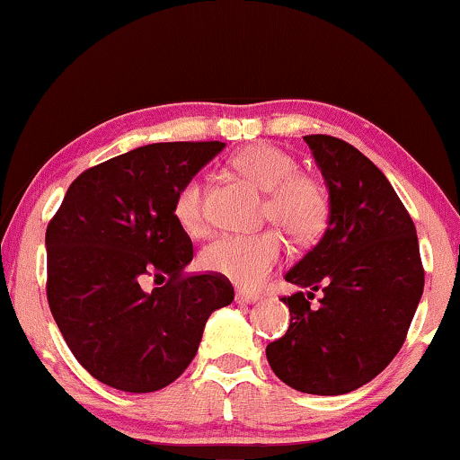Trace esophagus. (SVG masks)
<instances>
[{
    "instance_id": "esophagus-1",
    "label": "esophagus",
    "mask_w": 460,
    "mask_h": 460,
    "mask_svg": "<svg viewBox=\"0 0 460 460\" xmlns=\"http://www.w3.org/2000/svg\"><path fill=\"white\" fill-rule=\"evenodd\" d=\"M257 299H260V295H257V293H247V291H238L236 293L238 304H255Z\"/></svg>"
}]
</instances>
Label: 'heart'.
Wrapping results in <instances>:
<instances>
[{
    "label": "heart",
    "instance_id": "b5f03b06",
    "mask_svg": "<svg viewBox=\"0 0 460 460\" xmlns=\"http://www.w3.org/2000/svg\"><path fill=\"white\" fill-rule=\"evenodd\" d=\"M232 167L268 192L263 217L272 219L299 243H312L323 236L331 217L329 192L314 175L299 173L291 155L272 144H251L232 156ZM173 216L188 234L205 230L200 180L192 178L180 188L173 200ZM282 253L285 243L276 230L226 234L207 244L200 253V266L238 287L253 288L272 274Z\"/></svg>",
    "mask_w": 460,
    "mask_h": 460
}]
</instances>
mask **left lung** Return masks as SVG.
I'll list each match as a JSON object with an SVG mask.
<instances>
[{
	"label": "left lung",
	"instance_id": "obj_1",
	"mask_svg": "<svg viewBox=\"0 0 460 460\" xmlns=\"http://www.w3.org/2000/svg\"><path fill=\"white\" fill-rule=\"evenodd\" d=\"M324 184L331 217L324 236L285 279L291 312L285 337L266 348L288 387L341 395L373 381L404 343L423 295L419 238L406 207L373 161L332 136H304ZM320 288L321 305L307 298Z\"/></svg>",
	"mask_w": 460,
	"mask_h": 460
}]
</instances>
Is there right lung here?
I'll return each mask as SVG.
<instances>
[{
	"label": "right lung",
	"instance_id": "add662e5",
	"mask_svg": "<svg viewBox=\"0 0 460 460\" xmlns=\"http://www.w3.org/2000/svg\"><path fill=\"white\" fill-rule=\"evenodd\" d=\"M224 142H161L87 169L46 230L48 304L68 349L93 379L121 392L167 387L197 356L205 323L234 288L186 276L192 241L175 194ZM146 275L165 281L144 292Z\"/></svg>",
	"mask_w": 460,
	"mask_h": 460
}]
</instances>
